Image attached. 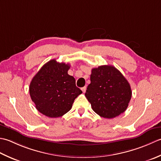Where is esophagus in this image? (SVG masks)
Segmentation results:
<instances>
[{
    "label": "esophagus",
    "instance_id": "34e87169",
    "mask_svg": "<svg viewBox=\"0 0 161 161\" xmlns=\"http://www.w3.org/2000/svg\"><path fill=\"white\" fill-rule=\"evenodd\" d=\"M81 90L83 91V93H85V91H86V87L85 86V87H82V88H81Z\"/></svg>",
    "mask_w": 161,
    "mask_h": 161
}]
</instances>
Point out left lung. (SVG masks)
Listing matches in <instances>:
<instances>
[{
	"mask_svg": "<svg viewBox=\"0 0 161 161\" xmlns=\"http://www.w3.org/2000/svg\"><path fill=\"white\" fill-rule=\"evenodd\" d=\"M85 95L99 116L111 119L126 110L132 96L130 84L122 73L111 65L92 69Z\"/></svg>",
	"mask_w": 161,
	"mask_h": 161,
	"instance_id": "obj_1",
	"label": "left lung"
}]
</instances>
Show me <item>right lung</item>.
Segmentation results:
<instances>
[{"label": "right lung", "mask_w": 161, "mask_h": 161, "mask_svg": "<svg viewBox=\"0 0 161 161\" xmlns=\"http://www.w3.org/2000/svg\"><path fill=\"white\" fill-rule=\"evenodd\" d=\"M70 65L53 59L47 62L32 78L29 92L39 113L48 117L64 115L71 110L82 92L67 71Z\"/></svg>", "instance_id": "1"}]
</instances>
